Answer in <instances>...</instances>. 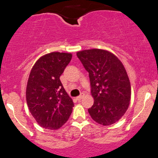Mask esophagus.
<instances>
[{"mask_svg":"<svg viewBox=\"0 0 158 158\" xmlns=\"http://www.w3.org/2000/svg\"><path fill=\"white\" fill-rule=\"evenodd\" d=\"M84 95H85V94H83V93L79 95V96H78L77 98H76V99H77V100H80L81 99H82L83 97H84Z\"/></svg>","mask_w":158,"mask_h":158,"instance_id":"34e87169","label":"esophagus"}]
</instances>
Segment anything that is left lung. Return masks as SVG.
I'll use <instances>...</instances> for the list:
<instances>
[{
  "instance_id": "obj_1",
  "label": "left lung",
  "mask_w": 158,
  "mask_h": 158,
  "mask_svg": "<svg viewBox=\"0 0 158 158\" xmlns=\"http://www.w3.org/2000/svg\"><path fill=\"white\" fill-rule=\"evenodd\" d=\"M88 72L94 104L88 112L94 121L111 125L124 115L131 100L129 78L121 60L103 49L83 50L76 53Z\"/></svg>"
}]
</instances>
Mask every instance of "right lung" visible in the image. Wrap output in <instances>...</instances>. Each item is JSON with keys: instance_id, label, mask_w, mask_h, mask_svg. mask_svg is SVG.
Returning a JSON list of instances; mask_svg holds the SVG:
<instances>
[{"instance_id": "obj_1", "label": "right lung", "mask_w": 158, "mask_h": 158, "mask_svg": "<svg viewBox=\"0 0 158 158\" xmlns=\"http://www.w3.org/2000/svg\"><path fill=\"white\" fill-rule=\"evenodd\" d=\"M71 58L70 53H48L31 69L26 88L27 104L36 121L46 129H58L72 113L74 103L60 80Z\"/></svg>"}]
</instances>
